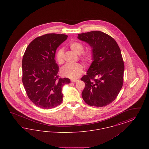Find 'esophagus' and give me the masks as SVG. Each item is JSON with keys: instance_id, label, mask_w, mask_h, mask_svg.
I'll return each mask as SVG.
<instances>
[{"instance_id": "esophagus-1", "label": "esophagus", "mask_w": 149, "mask_h": 149, "mask_svg": "<svg viewBox=\"0 0 149 149\" xmlns=\"http://www.w3.org/2000/svg\"><path fill=\"white\" fill-rule=\"evenodd\" d=\"M78 81V79H71V82H77Z\"/></svg>"}]
</instances>
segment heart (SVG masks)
<instances>
[{
    "label": "heart",
    "mask_w": 149,
    "mask_h": 149,
    "mask_svg": "<svg viewBox=\"0 0 149 149\" xmlns=\"http://www.w3.org/2000/svg\"><path fill=\"white\" fill-rule=\"evenodd\" d=\"M69 46L74 52L80 55L84 49V45L81 43L77 41H72L69 43ZM93 53L91 51H88L83 53L81 55V58L86 63L91 62L92 60ZM55 60L57 63L60 65L64 63V50L59 49L55 54ZM83 66L82 64L77 63L75 64H68L63 66L61 70V74L68 78H77L79 77L83 72Z\"/></svg>",
    "instance_id": "1"
}]
</instances>
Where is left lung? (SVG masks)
Here are the masks:
<instances>
[{
	"label": "left lung",
	"instance_id": "8db88e82",
	"mask_svg": "<svg viewBox=\"0 0 149 149\" xmlns=\"http://www.w3.org/2000/svg\"><path fill=\"white\" fill-rule=\"evenodd\" d=\"M78 38L89 45L93 55L86 75L81 79L85 84L83 99L91 106H106L115 100L123 85L125 66L120 49L112 37L101 31L78 34Z\"/></svg>",
	"mask_w": 149,
	"mask_h": 149
}]
</instances>
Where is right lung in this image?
<instances>
[{
  "mask_svg": "<svg viewBox=\"0 0 149 149\" xmlns=\"http://www.w3.org/2000/svg\"><path fill=\"white\" fill-rule=\"evenodd\" d=\"M68 36L49 33L38 37L29 44L22 59V82L26 93L36 106L50 109L63 102V86L68 78H58L55 60L57 48Z\"/></svg>",
  "mask_w": 149,
  "mask_h": 149,
  "instance_id": "obj_1",
  "label": "right lung"
}]
</instances>
